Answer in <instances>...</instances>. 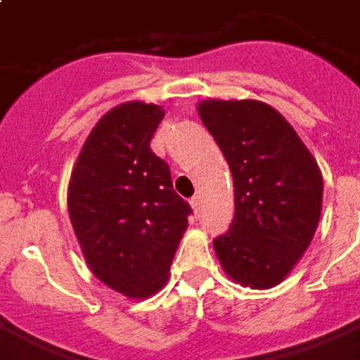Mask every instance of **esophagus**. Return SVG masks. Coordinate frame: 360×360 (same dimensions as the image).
I'll return each instance as SVG.
<instances>
[{
	"label": "esophagus",
	"instance_id": "obj_1",
	"mask_svg": "<svg viewBox=\"0 0 360 360\" xmlns=\"http://www.w3.org/2000/svg\"><path fill=\"white\" fill-rule=\"evenodd\" d=\"M200 196H193V198H191V206H193V210L195 212H198L200 210Z\"/></svg>",
	"mask_w": 360,
	"mask_h": 360
}]
</instances>
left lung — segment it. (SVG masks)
<instances>
[{"instance_id":"1","label":"left lung","mask_w":360,"mask_h":360,"mask_svg":"<svg viewBox=\"0 0 360 360\" xmlns=\"http://www.w3.org/2000/svg\"><path fill=\"white\" fill-rule=\"evenodd\" d=\"M198 115L233 175L235 218L214 241L235 283L270 289L289 276L314 237L324 181L287 119L258 100H204Z\"/></svg>"}]
</instances>
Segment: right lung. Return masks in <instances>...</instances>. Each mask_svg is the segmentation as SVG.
Returning <instances> with one entry per match:
<instances>
[{"label": "right lung", "instance_id": "add662e5", "mask_svg": "<svg viewBox=\"0 0 360 360\" xmlns=\"http://www.w3.org/2000/svg\"><path fill=\"white\" fill-rule=\"evenodd\" d=\"M165 111L134 100L103 115L69 179L67 208L96 278L113 291L146 299L167 281L191 206L150 141Z\"/></svg>", "mask_w": 360, "mask_h": 360}]
</instances>
